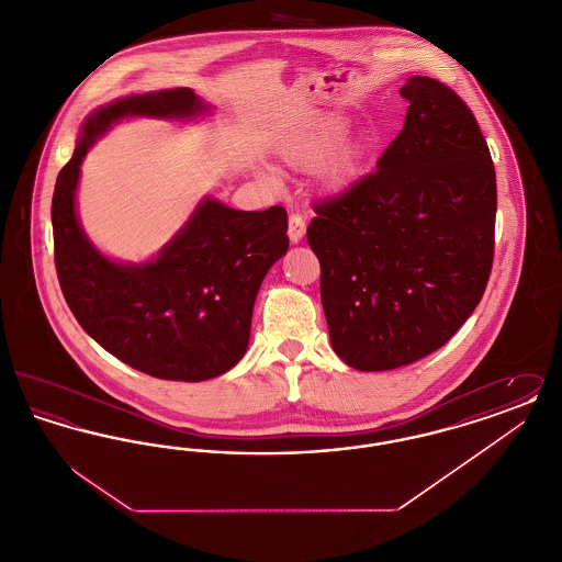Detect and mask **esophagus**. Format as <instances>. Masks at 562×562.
I'll list each match as a JSON object with an SVG mask.
<instances>
[{"label": "esophagus", "instance_id": "1", "mask_svg": "<svg viewBox=\"0 0 562 562\" xmlns=\"http://www.w3.org/2000/svg\"><path fill=\"white\" fill-rule=\"evenodd\" d=\"M305 227H307L305 218L299 213H291V216H289V238H291L293 244H299V241L303 240Z\"/></svg>", "mask_w": 562, "mask_h": 562}]
</instances>
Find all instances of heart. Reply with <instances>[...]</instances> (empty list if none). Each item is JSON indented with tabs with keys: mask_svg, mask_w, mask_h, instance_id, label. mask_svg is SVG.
Returning a JSON list of instances; mask_svg holds the SVG:
<instances>
[{
	"mask_svg": "<svg viewBox=\"0 0 562 562\" xmlns=\"http://www.w3.org/2000/svg\"><path fill=\"white\" fill-rule=\"evenodd\" d=\"M346 131L348 122L341 115H316L278 145V156L294 170L321 166L322 188L328 193H344L356 183L364 160L362 143L344 136Z\"/></svg>",
	"mask_w": 562,
	"mask_h": 562,
	"instance_id": "1",
	"label": "heart"
}]
</instances>
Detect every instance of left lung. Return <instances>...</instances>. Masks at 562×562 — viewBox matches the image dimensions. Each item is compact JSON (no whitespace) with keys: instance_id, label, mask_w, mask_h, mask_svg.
Wrapping results in <instances>:
<instances>
[{"instance_id":"1","label":"left lung","mask_w":562,"mask_h":562,"mask_svg":"<svg viewBox=\"0 0 562 562\" xmlns=\"http://www.w3.org/2000/svg\"><path fill=\"white\" fill-rule=\"evenodd\" d=\"M401 134L376 172L314 206L330 346L358 371H392L442 348L486 289L497 186L463 99L434 78L401 88Z\"/></svg>"}]
</instances>
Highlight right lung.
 Instances as JSON below:
<instances>
[{
	"label": "right lung",
	"mask_w": 562,
	"mask_h": 562,
	"mask_svg": "<svg viewBox=\"0 0 562 562\" xmlns=\"http://www.w3.org/2000/svg\"><path fill=\"white\" fill-rule=\"evenodd\" d=\"M206 109L189 88L133 94L97 109L53 195L54 263L76 321L128 367L168 381L213 379L240 362L259 286L289 250L286 211L246 213L206 198L154 261L120 266L83 236L76 188L88 147L113 122L191 117Z\"/></svg>",
	"instance_id": "1"
}]
</instances>
